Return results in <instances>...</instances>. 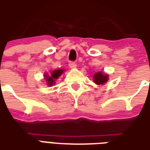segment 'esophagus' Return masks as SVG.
<instances>
[{
	"mask_svg": "<svg viewBox=\"0 0 150 150\" xmlns=\"http://www.w3.org/2000/svg\"><path fill=\"white\" fill-rule=\"evenodd\" d=\"M69 66L70 69H75L76 67V64L75 62H69Z\"/></svg>",
	"mask_w": 150,
	"mask_h": 150,
	"instance_id": "esophagus-1",
	"label": "esophagus"
}]
</instances>
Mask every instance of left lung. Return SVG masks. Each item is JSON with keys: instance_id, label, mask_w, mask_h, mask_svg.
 <instances>
[{"instance_id": "obj_1", "label": "left lung", "mask_w": 150, "mask_h": 150, "mask_svg": "<svg viewBox=\"0 0 150 150\" xmlns=\"http://www.w3.org/2000/svg\"><path fill=\"white\" fill-rule=\"evenodd\" d=\"M108 81V75L102 73V72H98L96 73L93 76V81L96 84H104L106 82Z\"/></svg>"}]
</instances>
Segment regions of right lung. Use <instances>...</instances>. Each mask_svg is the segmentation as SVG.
<instances>
[{
  "mask_svg": "<svg viewBox=\"0 0 150 150\" xmlns=\"http://www.w3.org/2000/svg\"><path fill=\"white\" fill-rule=\"evenodd\" d=\"M63 69H57V70H54L51 73V74L48 76V75H45L44 78L47 81V84L49 85V86H52L53 84H54L55 80L58 79V77L60 76L61 74H62Z\"/></svg>",
  "mask_w": 150,
  "mask_h": 150,
  "instance_id": "right-lung-1",
  "label": "right lung"
}]
</instances>
